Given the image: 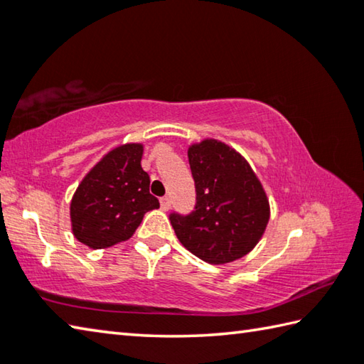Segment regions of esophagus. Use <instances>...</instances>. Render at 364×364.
I'll return each instance as SVG.
<instances>
[{"label":"esophagus","mask_w":364,"mask_h":364,"mask_svg":"<svg viewBox=\"0 0 364 364\" xmlns=\"http://www.w3.org/2000/svg\"><path fill=\"white\" fill-rule=\"evenodd\" d=\"M170 197H167V196H165V197H162V199H161V208L164 210V211H168L170 210Z\"/></svg>","instance_id":"obj_1"}]
</instances>
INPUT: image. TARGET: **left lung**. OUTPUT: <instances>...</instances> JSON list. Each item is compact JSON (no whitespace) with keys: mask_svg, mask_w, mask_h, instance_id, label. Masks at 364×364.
I'll return each instance as SVG.
<instances>
[{"mask_svg":"<svg viewBox=\"0 0 364 364\" xmlns=\"http://www.w3.org/2000/svg\"><path fill=\"white\" fill-rule=\"evenodd\" d=\"M196 181V210L170 215L181 245L208 264L240 259L261 240L270 205L259 178L245 157L215 138L188 149Z\"/></svg>","mask_w":364,"mask_h":364,"instance_id":"8db88e82","label":"left lung"}]
</instances>
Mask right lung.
Masks as SVG:
<instances>
[{"label": "right lung", "mask_w": 364, "mask_h": 364, "mask_svg": "<svg viewBox=\"0 0 364 364\" xmlns=\"http://www.w3.org/2000/svg\"><path fill=\"white\" fill-rule=\"evenodd\" d=\"M141 157V143L119 144L85 173L70 202L76 240L92 250L109 248L129 240L144 213L159 208Z\"/></svg>", "instance_id": "1"}]
</instances>
